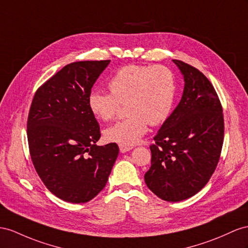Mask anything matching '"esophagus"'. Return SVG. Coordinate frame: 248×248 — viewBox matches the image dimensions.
Here are the masks:
<instances>
[{"label": "esophagus", "mask_w": 248, "mask_h": 248, "mask_svg": "<svg viewBox=\"0 0 248 248\" xmlns=\"http://www.w3.org/2000/svg\"><path fill=\"white\" fill-rule=\"evenodd\" d=\"M132 150V147H128V145H124V144H119V151L122 152V153H125V152H128Z\"/></svg>", "instance_id": "esophagus-1"}]
</instances>
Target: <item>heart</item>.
I'll use <instances>...</instances> for the list:
<instances>
[{
	"label": "heart",
	"mask_w": 248,
	"mask_h": 248,
	"mask_svg": "<svg viewBox=\"0 0 248 248\" xmlns=\"http://www.w3.org/2000/svg\"><path fill=\"white\" fill-rule=\"evenodd\" d=\"M111 92L92 91L88 105L97 118L109 122L116 117L122 105L131 115L108 128V141L124 145L139 142L149 124L167 122L176 99L177 82L172 70L166 66L128 65L120 68L109 81Z\"/></svg>",
	"instance_id": "1"
}]
</instances>
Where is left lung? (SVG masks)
<instances>
[{
	"mask_svg": "<svg viewBox=\"0 0 248 248\" xmlns=\"http://www.w3.org/2000/svg\"><path fill=\"white\" fill-rule=\"evenodd\" d=\"M185 78L180 103L150 145L145 185L160 199L177 202L205 186L220 159L224 139L222 106L212 82L198 69L173 60Z\"/></svg>",
	"mask_w": 248,
	"mask_h": 248,
	"instance_id": "obj_1",
	"label": "left lung"
}]
</instances>
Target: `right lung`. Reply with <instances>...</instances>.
Segmentation results:
<instances>
[{
	"mask_svg": "<svg viewBox=\"0 0 248 248\" xmlns=\"http://www.w3.org/2000/svg\"><path fill=\"white\" fill-rule=\"evenodd\" d=\"M107 61L75 62L37 89L27 119L29 153L46 187L63 201L85 203L106 186L118 155L96 145L100 128L88 105Z\"/></svg>",
	"mask_w": 248,
	"mask_h": 248,
	"instance_id": "obj_1",
	"label": "right lung"
}]
</instances>
